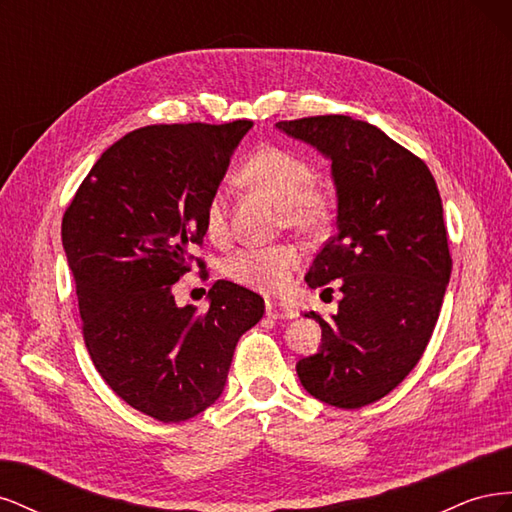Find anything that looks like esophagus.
I'll return each mask as SVG.
<instances>
[{
    "label": "esophagus",
    "instance_id": "34e87169",
    "mask_svg": "<svg viewBox=\"0 0 512 512\" xmlns=\"http://www.w3.org/2000/svg\"><path fill=\"white\" fill-rule=\"evenodd\" d=\"M267 316L273 320H290L297 314H294V309L288 307L286 303H277V301H267Z\"/></svg>",
    "mask_w": 512,
    "mask_h": 512
}]
</instances>
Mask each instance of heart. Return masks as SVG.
Listing matches in <instances>:
<instances>
[{"label":"heart","instance_id":"heart-1","mask_svg":"<svg viewBox=\"0 0 512 512\" xmlns=\"http://www.w3.org/2000/svg\"><path fill=\"white\" fill-rule=\"evenodd\" d=\"M314 168L297 153L280 147H262L241 168V179L250 188L267 194L280 205L282 222L301 235H320L327 228L333 200L314 185ZM205 228L211 239H224L228 232L226 194L215 190L205 207ZM301 265V252L294 245H250L224 262L230 282L258 292L282 290Z\"/></svg>","mask_w":512,"mask_h":512}]
</instances>
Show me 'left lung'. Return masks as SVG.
<instances>
[{
  "label": "left lung",
  "mask_w": 512,
  "mask_h": 512,
  "mask_svg": "<svg viewBox=\"0 0 512 512\" xmlns=\"http://www.w3.org/2000/svg\"><path fill=\"white\" fill-rule=\"evenodd\" d=\"M275 128L331 160L337 232L305 282L339 280L337 314L320 350L297 363L303 389L335 408L389 395L421 359L451 280L442 200L427 164L380 128L348 115L280 121Z\"/></svg>",
  "instance_id": "1"
}]
</instances>
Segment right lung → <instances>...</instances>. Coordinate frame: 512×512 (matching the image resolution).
Here are the masks:
<instances>
[{"instance_id": "right-lung-1", "label": "right lung", "mask_w": 512, "mask_h": 512, "mask_svg": "<svg viewBox=\"0 0 512 512\" xmlns=\"http://www.w3.org/2000/svg\"><path fill=\"white\" fill-rule=\"evenodd\" d=\"M252 126L175 123L126 134L89 170L61 222L91 361L126 404L162 423L215 404L239 337L265 314L260 294L224 280L200 316L173 297L207 232V200Z\"/></svg>"}]
</instances>
